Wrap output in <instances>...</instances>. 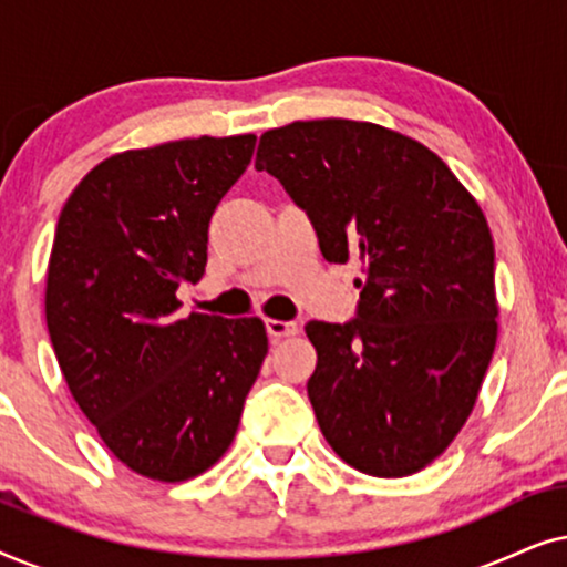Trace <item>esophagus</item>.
<instances>
[{
	"label": "esophagus",
	"instance_id": "esophagus-1",
	"mask_svg": "<svg viewBox=\"0 0 567 567\" xmlns=\"http://www.w3.org/2000/svg\"><path fill=\"white\" fill-rule=\"evenodd\" d=\"M266 332L270 340H281V338H291L299 332L297 322H284V320H266Z\"/></svg>",
	"mask_w": 567,
	"mask_h": 567
}]
</instances>
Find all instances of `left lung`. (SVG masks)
Returning a JSON list of instances; mask_svg holds the SVG:
<instances>
[{
  "label": "left lung",
  "instance_id": "1",
  "mask_svg": "<svg viewBox=\"0 0 567 567\" xmlns=\"http://www.w3.org/2000/svg\"><path fill=\"white\" fill-rule=\"evenodd\" d=\"M255 169L307 214L324 260L363 262L353 320L305 328L322 436L367 475H413L467 421L498 338L477 200L423 144L343 118L266 131Z\"/></svg>",
  "mask_w": 567,
  "mask_h": 567
}]
</instances>
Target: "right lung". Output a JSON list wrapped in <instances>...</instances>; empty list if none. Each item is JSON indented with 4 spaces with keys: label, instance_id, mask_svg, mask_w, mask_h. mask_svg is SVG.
Masks as SVG:
<instances>
[{
    "label": "right lung",
    "instance_id": "obj_1",
    "mask_svg": "<svg viewBox=\"0 0 567 567\" xmlns=\"http://www.w3.org/2000/svg\"><path fill=\"white\" fill-rule=\"evenodd\" d=\"M255 142L200 136L115 154L84 175L56 224L53 353L105 446L162 483L227 452L268 353L258 317L175 315L177 289L204 276L208 221Z\"/></svg>",
    "mask_w": 567,
    "mask_h": 567
}]
</instances>
